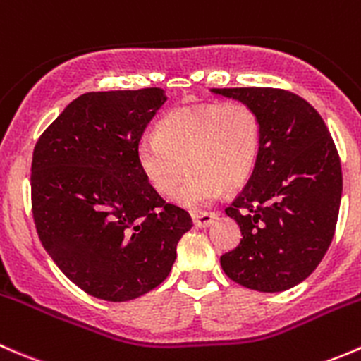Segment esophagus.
<instances>
[{"label": "esophagus", "instance_id": "esophagus-1", "mask_svg": "<svg viewBox=\"0 0 361 361\" xmlns=\"http://www.w3.org/2000/svg\"><path fill=\"white\" fill-rule=\"evenodd\" d=\"M192 222H195L196 228H208V226L214 224V221L217 219V215L210 214V212H200V214H192Z\"/></svg>", "mask_w": 361, "mask_h": 361}]
</instances>
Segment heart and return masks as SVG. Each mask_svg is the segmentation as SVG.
<instances>
[{
  "label": "heart",
  "instance_id": "obj_1",
  "mask_svg": "<svg viewBox=\"0 0 361 361\" xmlns=\"http://www.w3.org/2000/svg\"><path fill=\"white\" fill-rule=\"evenodd\" d=\"M261 149V123L250 106L238 100L180 107L159 120L154 139L137 146L140 172L159 195H173L185 208L210 205L222 188L236 189L252 176Z\"/></svg>",
  "mask_w": 361,
  "mask_h": 361
}]
</instances>
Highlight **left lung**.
Returning <instances> with one entry per match:
<instances>
[{"mask_svg":"<svg viewBox=\"0 0 361 361\" xmlns=\"http://www.w3.org/2000/svg\"><path fill=\"white\" fill-rule=\"evenodd\" d=\"M243 102L261 123V149L243 191L226 214L243 240L221 257L224 273L259 292L306 280L332 243L343 196L336 144L318 111L278 88H212Z\"/></svg>","mask_w":361,"mask_h":361,"instance_id":"left-lung-1","label":"left lung"}]
</instances>
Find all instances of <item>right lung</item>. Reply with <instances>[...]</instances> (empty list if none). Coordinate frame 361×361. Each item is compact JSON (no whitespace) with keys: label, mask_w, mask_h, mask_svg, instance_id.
<instances>
[{"label":"right lung","mask_w":361,"mask_h":361,"mask_svg":"<svg viewBox=\"0 0 361 361\" xmlns=\"http://www.w3.org/2000/svg\"><path fill=\"white\" fill-rule=\"evenodd\" d=\"M165 102L161 88L83 94L36 142V231L59 269L97 299L125 302L158 287L192 228L137 163L144 130Z\"/></svg>","instance_id":"1"}]
</instances>
